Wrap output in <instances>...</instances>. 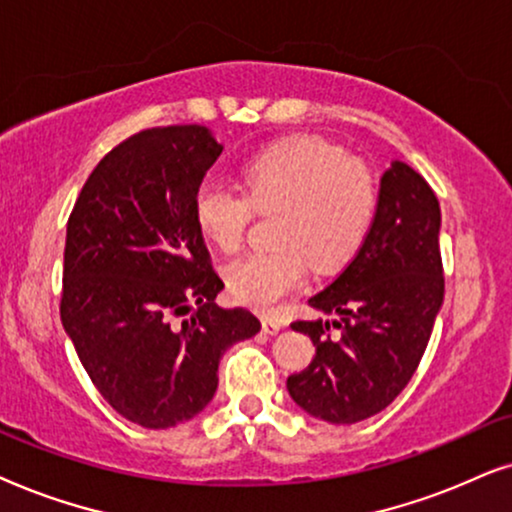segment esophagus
<instances>
[{
	"label": "esophagus",
	"mask_w": 512,
	"mask_h": 512,
	"mask_svg": "<svg viewBox=\"0 0 512 512\" xmlns=\"http://www.w3.org/2000/svg\"><path fill=\"white\" fill-rule=\"evenodd\" d=\"M283 327H285L283 320H278L274 316H264L262 318V330L267 332V335H278V332H281Z\"/></svg>",
	"instance_id": "1"
}]
</instances>
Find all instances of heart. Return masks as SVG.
Here are the masks:
<instances>
[{
	"mask_svg": "<svg viewBox=\"0 0 512 512\" xmlns=\"http://www.w3.org/2000/svg\"><path fill=\"white\" fill-rule=\"evenodd\" d=\"M241 187L208 180L196 189L194 222L217 250L236 252L255 208H278L274 250L227 267L236 302L269 311L306 281L313 264L332 271L351 260L370 234L379 206L377 177L365 161L318 138H288L252 154L238 170Z\"/></svg>",
	"mask_w": 512,
	"mask_h": 512,
	"instance_id": "heart-1",
	"label": "heart"
}]
</instances>
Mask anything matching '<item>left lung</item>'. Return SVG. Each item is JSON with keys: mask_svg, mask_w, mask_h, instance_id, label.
Listing matches in <instances>:
<instances>
[{"mask_svg": "<svg viewBox=\"0 0 512 512\" xmlns=\"http://www.w3.org/2000/svg\"><path fill=\"white\" fill-rule=\"evenodd\" d=\"M442 297L440 203L417 170L393 161L358 255L309 299L332 320L292 323L311 337L316 356L288 377L290 398L330 424L381 412L419 367Z\"/></svg>", "mask_w": 512, "mask_h": 512, "instance_id": "left-lung-1", "label": "left lung"}]
</instances>
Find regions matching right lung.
Segmentation results:
<instances>
[{"instance_id": "1", "label": "right lung", "mask_w": 512, "mask_h": 512, "mask_svg": "<svg viewBox=\"0 0 512 512\" xmlns=\"http://www.w3.org/2000/svg\"><path fill=\"white\" fill-rule=\"evenodd\" d=\"M222 154L206 126L149 128L102 159L67 220L60 320L102 398L133 424L194 419L222 353L260 332L224 288L194 222Z\"/></svg>"}]
</instances>
